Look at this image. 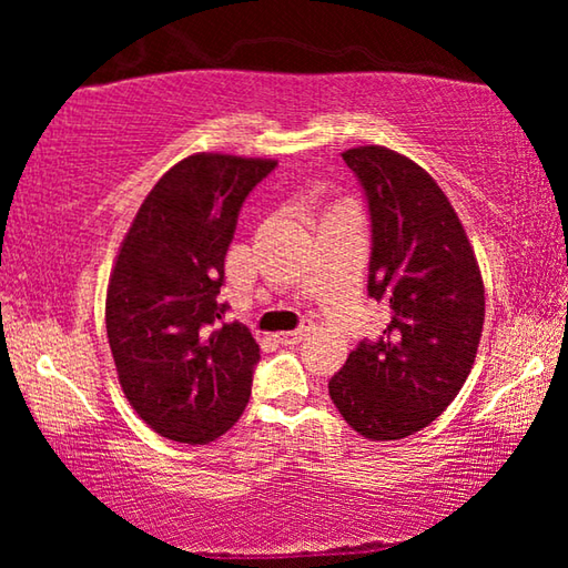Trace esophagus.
I'll list each match as a JSON object with an SVG mask.
<instances>
[{
    "label": "esophagus",
    "mask_w": 568,
    "mask_h": 568,
    "mask_svg": "<svg viewBox=\"0 0 568 568\" xmlns=\"http://www.w3.org/2000/svg\"><path fill=\"white\" fill-rule=\"evenodd\" d=\"M313 331V321L311 318H305L301 325H297L295 331H287V333H277L275 338H277V343H283V345H295V343H301L307 333Z\"/></svg>",
    "instance_id": "esophagus-1"
}]
</instances>
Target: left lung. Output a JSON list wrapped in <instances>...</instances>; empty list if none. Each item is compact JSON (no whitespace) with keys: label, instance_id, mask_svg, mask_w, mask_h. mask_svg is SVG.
I'll list each match as a JSON object with an SVG mask.
<instances>
[{"label":"left lung","instance_id":"1","mask_svg":"<svg viewBox=\"0 0 568 568\" xmlns=\"http://www.w3.org/2000/svg\"><path fill=\"white\" fill-rule=\"evenodd\" d=\"M371 220L368 297L390 307L378 341L363 338L328 383L353 430L398 440L458 396L484 328V281L464 225L434 178L398 152H343Z\"/></svg>","mask_w":568,"mask_h":568}]
</instances>
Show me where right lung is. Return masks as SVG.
Listing matches in <instances>:
<instances>
[{
    "label": "right lung",
    "instance_id": "right-lung-1",
    "mask_svg": "<svg viewBox=\"0 0 568 568\" xmlns=\"http://www.w3.org/2000/svg\"><path fill=\"white\" fill-rule=\"evenodd\" d=\"M273 160L190 155L150 190L110 277L108 338L120 386L152 430L207 444L243 416L261 345L225 323V255L240 207Z\"/></svg>",
    "mask_w": 568,
    "mask_h": 568
}]
</instances>
